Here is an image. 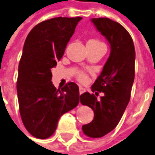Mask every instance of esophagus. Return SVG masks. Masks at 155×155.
<instances>
[{
  "mask_svg": "<svg viewBox=\"0 0 155 155\" xmlns=\"http://www.w3.org/2000/svg\"><path fill=\"white\" fill-rule=\"evenodd\" d=\"M84 91H85V90H84V88H83V87H81V86H80V87H79V94H80V95H81V94H83V93L84 92Z\"/></svg>",
  "mask_w": 155,
  "mask_h": 155,
  "instance_id": "esophagus-1",
  "label": "esophagus"
}]
</instances>
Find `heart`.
Masks as SVG:
<instances>
[{
    "mask_svg": "<svg viewBox=\"0 0 155 155\" xmlns=\"http://www.w3.org/2000/svg\"><path fill=\"white\" fill-rule=\"evenodd\" d=\"M88 43H100L99 41H97V40H94V39H91V40H90ZM86 75L84 73H80L78 75V79L82 82H84L86 80Z\"/></svg>",
    "mask_w": 155,
    "mask_h": 155,
    "instance_id": "obj_1",
    "label": "heart"
}]
</instances>
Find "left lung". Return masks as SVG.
<instances>
[{"instance_id": "left-lung-1", "label": "left lung", "mask_w": 155, "mask_h": 155, "mask_svg": "<svg viewBox=\"0 0 155 155\" xmlns=\"http://www.w3.org/2000/svg\"><path fill=\"white\" fill-rule=\"evenodd\" d=\"M91 21L110 45V56L91 91L97 95L104 92L101 99L84 92L80 102L94 112L92 121L84 125L82 130L91 138H100L112 132L125 112L134 80L135 50L127 30L109 18H92Z\"/></svg>"}]
</instances>
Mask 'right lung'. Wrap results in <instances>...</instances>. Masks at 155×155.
I'll return each mask as SVG.
<instances>
[{
	"instance_id": "right-lung-1",
	"label": "right lung",
	"mask_w": 155,
	"mask_h": 155,
	"mask_svg": "<svg viewBox=\"0 0 155 155\" xmlns=\"http://www.w3.org/2000/svg\"><path fill=\"white\" fill-rule=\"evenodd\" d=\"M82 17H57L32 28L25 40L20 60L17 96L21 118L28 132L47 139L56 131L60 117L79 103V90L68 83L61 91L51 82L57 65Z\"/></svg>"
}]
</instances>
